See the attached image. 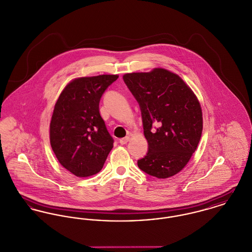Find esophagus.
<instances>
[{
    "mask_svg": "<svg viewBox=\"0 0 252 252\" xmlns=\"http://www.w3.org/2000/svg\"><path fill=\"white\" fill-rule=\"evenodd\" d=\"M129 140H130V137L128 135L126 136V137H124V138L120 139V143H121L122 145H125V144H126Z\"/></svg>",
    "mask_w": 252,
    "mask_h": 252,
    "instance_id": "34e87169",
    "label": "esophagus"
}]
</instances>
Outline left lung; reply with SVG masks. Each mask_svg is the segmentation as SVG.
Here are the masks:
<instances>
[{
  "label": "left lung",
  "instance_id": "1",
  "mask_svg": "<svg viewBox=\"0 0 252 252\" xmlns=\"http://www.w3.org/2000/svg\"><path fill=\"white\" fill-rule=\"evenodd\" d=\"M123 78L139 102L149 145L138 167L157 178L178 174L190 161L202 133V110L193 90L178 75L155 68Z\"/></svg>",
  "mask_w": 252,
  "mask_h": 252
}]
</instances>
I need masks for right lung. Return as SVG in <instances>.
I'll list each match as a JSON object with an SVG mask.
<instances>
[{"instance_id": "obj_1", "label": "right lung", "mask_w": 252, "mask_h": 252, "mask_svg": "<svg viewBox=\"0 0 252 252\" xmlns=\"http://www.w3.org/2000/svg\"><path fill=\"white\" fill-rule=\"evenodd\" d=\"M118 75L71 80L56 102L50 143L58 162L78 177L96 174L113 148V139L99 114V99Z\"/></svg>"}]
</instances>
